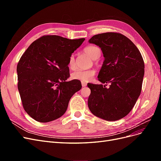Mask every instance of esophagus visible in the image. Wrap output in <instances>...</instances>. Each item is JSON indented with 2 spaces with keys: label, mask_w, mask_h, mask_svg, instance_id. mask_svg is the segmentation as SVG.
<instances>
[{
  "label": "esophagus",
  "mask_w": 161,
  "mask_h": 161,
  "mask_svg": "<svg viewBox=\"0 0 161 161\" xmlns=\"http://www.w3.org/2000/svg\"><path fill=\"white\" fill-rule=\"evenodd\" d=\"M81 84H82V86H86L87 85L86 82H81Z\"/></svg>",
  "instance_id": "esophagus-1"
}]
</instances>
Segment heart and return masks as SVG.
I'll return each mask as SVG.
<instances>
[{"mask_svg":"<svg viewBox=\"0 0 161 161\" xmlns=\"http://www.w3.org/2000/svg\"><path fill=\"white\" fill-rule=\"evenodd\" d=\"M83 52L91 57L92 59L96 60L100 56V50L99 48L94 45H90L86 46L84 48ZM68 66L69 69H74L76 64H75V58L74 54H71L69 58L68 61ZM95 75V71L92 69L89 70H82L78 69L75 72H73L71 75V77L72 79L80 80L82 82H87L89 81L92 77Z\"/></svg>","mask_w":161,"mask_h":161,"instance_id":"obj_1","label":"heart"}]
</instances>
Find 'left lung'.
I'll list each match as a JSON object with an SVG mask.
<instances>
[{
    "mask_svg": "<svg viewBox=\"0 0 161 161\" xmlns=\"http://www.w3.org/2000/svg\"><path fill=\"white\" fill-rule=\"evenodd\" d=\"M99 46L105 60L98 80L107 85L87 84L91 89L88 106L92 114L108 121L124 118L134 108L142 90L144 63L129 38L119 33L97 34L89 40Z\"/></svg>",
    "mask_w": 161,
    "mask_h": 161,
    "instance_id": "left-lung-1",
    "label": "left lung"
}]
</instances>
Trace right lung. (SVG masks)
I'll list each match as a JSON object with an SVG mask.
<instances>
[{
	"label": "right lung",
	"mask_w": 161,
	"mask_h": 161,
	"mask_svg": "<svg viewBox=\"0 0 161 161\" xmlns=\"http://www.w3.org/2000/svg\"><path fill=\"white\" fill-rule=\"evenodd\" d=\"M85 40L43 36L21 57L17 66L18 90L24 109L33 119L45 123L64 114L72 96L82 87L79 80L66 81L68 61Z\"/></svg>",
	"instance_id": "add662e5"
}]
</instances>
